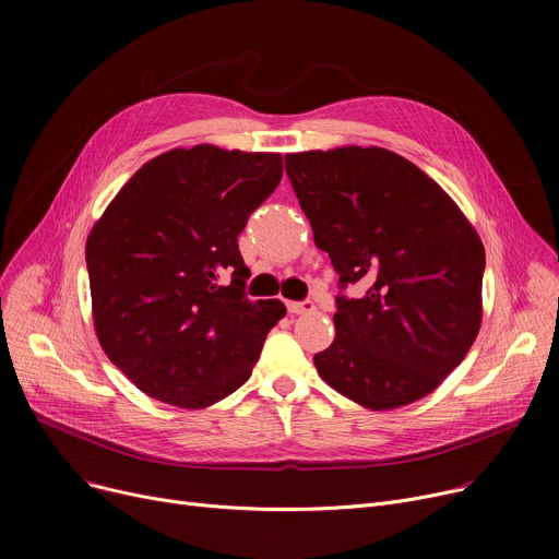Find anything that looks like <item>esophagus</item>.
<instances>
[{
  "instance_id": "obj_1",
  "label": "esophagus",
  "mask_w": 559,
  "mask_h": 559,
  "mask_svg": "<svg viewBox=\"0 0 559 559\" xmlns=\"http://www.w3.org/2000/svg\"><path fill=\"white\" fill-rule=\"evenodd\" d=\"M287 310L292 314H306V312L314 310V304L312 301H287Z\"/></svg>"
}]
</instances>
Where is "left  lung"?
Instances as JSON below:
<instances>
[{
  "label": "left lung",
  "instance_id": "obj_1",
  "mask_svg": "<svg viewBox=\"0 0 559 559\" xmlns=\"http://www.w3.org/2000/svg\"><path fill=\"white\" fill-rule=\"evenodd\" d=\"M285 171L340 285L365 287L337 297L319 376L369 409L428 396L480 331V235L426 171L383 146L287 154Z\"/></svg>",
  "mask_w": 559,
  "mask_h": 559
}]
</instances>
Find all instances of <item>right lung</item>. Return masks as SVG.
Segmentation results:
<instances>
[{"label":"right lung","instance_id":"1","mask_svg":"<svg viewBox=\"0 0 559 559\" xmlns=\"http://www.w3.org/2000/svg\"><path fill=\"white\" fill-rule=\"evenodd\" d=\"M281 176V154L179 146L144 163L87 235L97 340L146 396L201 409L249 380L287 310L247 299L238 235Z\"/></svg>","mask_w":559,"mask_h":559}]
</instances>
